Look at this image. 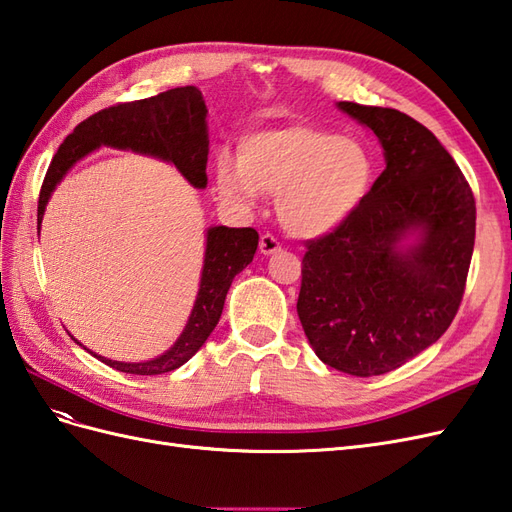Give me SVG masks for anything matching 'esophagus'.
<instances>
[{
    "mask_svg": "<svg viewBox=\"0 0 512 512\" xmlns=\"http://www.w3.org/2000/svg\"><path fill=\"white\" fill-rule=\"evenodd\" d=\"M282 250V243H280V239L277 237H273V235H262L260 237V254H265V256H269V254H275V252H280Z\"/></svg>",
    "mask_w": 512,
    "mask_h": 512,
    "instance_id": "obj_1",
    "label": "esophagus"
}]
</instances>
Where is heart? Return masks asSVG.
Here are the masks:
<instances>
[{
    "label": "heart",
    "instance_id": "heart-1",
    "mask_svg": "<svg viewBox=\"0 0 512 512\" xmlns=\"http://www.w3.org/2000/svg\"><path fill=\"white\" fill-rule=\"evenodd\" d=\"M374 181L365 143L335 130L297 123L243 138L241 160L222 153L215 183L222 196L252 205L277 196L282 224L299 237H318L344 224Z\"/></svg>",
    "mask_w": 512,
    "mask_h": 512
}]
</instances>
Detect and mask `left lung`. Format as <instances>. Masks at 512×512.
<instances>
[{
  "label": "left lung",
  "instance_id": "obj_1",
  "mask_svg": "<svg viewBox=\"0 0 512 512\" xmlns=\"http://www.w3.org/2000/svg\"><path fill=\"white\" fill-rule=\"evenodd\" d=\"M380 138L386 168L350 218L305 243L299 320L322 363L380 376L444 335L461 305L476 235L468 179L423 123L339 102ZM410 227L424 239L396 252Z\"/></svg>",
  "mask_w": 512,
  "mask_h": 512
}]
</instances>
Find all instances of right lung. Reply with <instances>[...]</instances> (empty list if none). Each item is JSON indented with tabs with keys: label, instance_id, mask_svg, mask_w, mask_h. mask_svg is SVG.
Instances as JSON below:
<instances>
[{
	"label": "right lung",
	"instance_id": "right-lung-1",
	"mask_svg": "<svg viewBox=\"0 0 512 512\" xmlns=\"http://www.w3.org/2000/svg\"><path fill=\"white\" fill-rule=\"evenodd\" d=\"M207 104L200 91L192 85L162 91L158 96L134 102H119L94 113L81 121L57 153L46 170L38 198V232L44 207L55 185L68 173V168L81 160L91 149L111 145L119 149H132L158 156L173 162L183 177L196 188L207 185ZM258 247V232L254 228H226L215 226L207 232V252L200 290L192 309V316L185 324V331L177 344L162 356L147 363H119L98 359L113 369L136 376L166 374L188 363L192 356L207 342V337L218 324L226 292L241 273L250 265Z\"/></svg>",
	"mask_w": 512,
	"mask_h": 512
}]
</instances>
